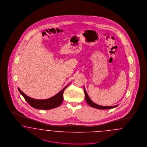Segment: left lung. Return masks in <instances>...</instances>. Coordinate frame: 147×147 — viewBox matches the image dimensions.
<instances>
[{
  "instance_id": "1",
  "label": "left lung",
  "mask_w": 147,
  "mask_h": 147,
  "mask_svg": "<svg viewBox=\"0 0 147 147\" xmlns=\"http://www.w3.org/2000/svg\"><path fill=\"white\" fill-rule=\"evenodd\" d=\"M84 93H85V100L87 102V103L90 105L91 107H94V108H96L98 109H100V110H104V109H110L114 108L115 107H117L118 105H116V106H100V105H98L95 103H94L91 99L89 98V96H88L86 91L85 89V88L84 87Z\"/></svg>"
}]
</instances>
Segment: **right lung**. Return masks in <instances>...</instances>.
<instances>
[{"instance_id": "obj_1", "label": "right lung", "mask_w": 147, "mask_h": 147, "mask_svg": "<svg viewBox=\"0 0 147 147\" xmlns=\"http://www.w3.org/2000/svg\"><path fill=\"white\" fill-rule=\"evenodd\" d=\"M70 84L69 83L66 85L61 91H59L56 95L52 98L45 100H37L30 98L21 91L19 88L18 90L25 100L28 102V104L32 107L36 109L50 110L57 107L61 105L63 100V92Z\"/></svg>"}]
</instances>
